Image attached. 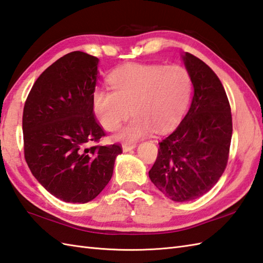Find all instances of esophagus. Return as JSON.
Instances as JSON below:
<instances>
[{"label":"esophagus","mask_w":263,"mask_h":263,"mask_svg":"<svg viewBox=\"0 0 263 263\" xmlns=\"http://www.w3.org/2000/svg\"><path fill=\"white\" fill-rule=\"evenodd\" d=\"M134 148H136V144H124L122 145V151L125 152H129V151H132V149H134Z\"/></svg>","instance_id":"1"}]
</instances>
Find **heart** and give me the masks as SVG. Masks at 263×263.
Listing matches in <instances>:
<instances>
[{
	"label": "heart",
	"mask_w": 263,
	"mask_h": 263,
	"mask_svg": "<svg viewBox=\"0 0 263 263\" xmlns=\"http://www.w3.org/2000/svg\"><path fill=\"white\" fill-rule=\"evenodd\" d=\"M112 91L97 87L91 106L98 121L108 132L118 129L132 115V121L117 134V141L136 142L152 132L165 133L185 112L192 82L180 65L130 64L109 75Z\"/></svg>",
	"instance_id": "1"
}]
</instances>
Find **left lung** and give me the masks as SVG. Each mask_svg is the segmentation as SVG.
<instances>
[{
  "mask_svg": "<svg viewBox=\"0 0 263 263\" xmlns=\"http://www.w3.org/2000/svg\"><path fill=\"white\" fill-rule=\"evenodd\" d=\"M181 56L194 97L177 129L159 143L148 176L168 199L184 202L205 195L217 183L229 160L233 126L229 99L217 75L189 52Z\"/></svg>",
  "mask_w": 263,
  "mask_h": 263,
  "instance_id": "8db88e82",
  "label": "left lung"
}]
</instances>
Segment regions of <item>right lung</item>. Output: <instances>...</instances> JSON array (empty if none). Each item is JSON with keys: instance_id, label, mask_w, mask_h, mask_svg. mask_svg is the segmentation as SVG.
<instances>
[{"instance_id": "add662e5", "label": "right lung", "mask_w": 263, "mask_h": 263, "mask_svg": "<svg viewBox=\"0 0 263 263\" xmlns=\"http://www.w3.org/2000/svg\"><path fill=\"white\" fill-rule=\"evenodd\" d=\"M99 58L72 51L46 68L23 108L25 159L33 177L65 202L85 203L104 189L121 147L92 146L106 135L95 118L91 95Z\"/></svg>"}]
</instances>
